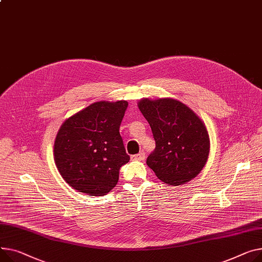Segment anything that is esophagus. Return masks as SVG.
Listing matches in <instances>:
<instances>
[{
	"label": "esophagus",
	"instance_id": "1",
	"mask_svg": "<svg viewBox=\"0 0 262 262\" xmlns=\"http://www.w3.org/2000/svg\"><path fill=\"white\" fill-rule=\"evenodd\" d=\"M145 157H146L145 152H144V151H141V152H139V154H137V155L132 156V159H133V160H144Z\"/></svg>",
	"mask_w": 262,
	"mask_h": 262
}]
</instances>
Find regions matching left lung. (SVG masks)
Segmentation results:
<instances>
[{
    "mask_svg": "<svg viewBox=\"0 0 262 262\" xmlns=\"http://www.w3.org/2000/svg\"><path fill=\"white\" fill-rule=\"evenodd\" d=\"M138 106L149 123L156 142L146 160L149 168L169 185H181L195 178L210 152L203 122L173 99H142Z\"/></svg>",
    "mask_w": 262,
    "mask_h": 262,
    "instance_id": "1",
    "label": "left lung"
}]
</instances>
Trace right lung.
I'll return each mask as SVG.
<instances>
[{"label":"right lung","instance_id":"add662e5","mask_svg":"<svg viewBox=\"0 0 262 262\" xmlns=\"http://www.w3.org/2000/svg\"><path fill=\"white\" fill-rule=\"evenodd\" d=\"M126 101L96 102L67 119L55 141V161L63 179L81 193L105 195L129 161L120 125Z\"/></svg>","mask_w":262,"mask_h":262}]
</instances>
